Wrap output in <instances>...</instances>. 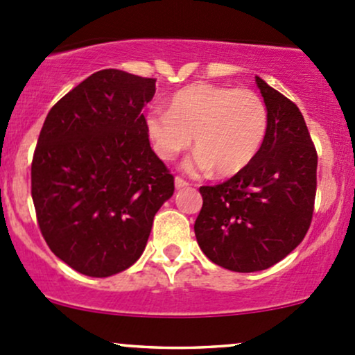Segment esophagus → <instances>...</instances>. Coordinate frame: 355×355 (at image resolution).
I'll list each match as a JSON object with an SVG mask.
<instances>
[{
  "label": "esophagus",
  "instance_id": "esophagus-1",
  "mask_svg": "<svg viewBox=\"0 0 355 355\" xmlns=\"http://www.w3.org/2000/svg\"><path fill=\"white\" fill-rule=\"evenodd\" d=\"M174 186H176V189H182V188H186V186H189V182L184 181L182 178H176L174 179Z\"/></svg>",
  "mask_w": 355,
  "mask_h": 355
}]
</instances>
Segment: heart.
I'll list each match as a JSON object with an SVG mask.
<instances>
[{"instance_id": "heart-1", "label": "heart", "mask_w": 355, "mask_h": 355, "mask_svg": "<svg viewBox=\"0 0 355 355\" xmlns=\"http://www.w3.org/2000/svg\"><path fill=\"white\" fill-rule=\"evenodd\" d=\"M146 129L162 161L176 159L194 137L196 154L188 162L189 169H214L218 176H233L253 161L263 144L268 110L253 90L194 83L171 97L167 112L150 110Z\"/></svg>"}]
</instances>
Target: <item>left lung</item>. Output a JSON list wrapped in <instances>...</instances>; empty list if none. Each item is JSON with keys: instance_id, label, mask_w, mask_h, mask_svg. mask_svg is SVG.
Masks as SVG:
<instances>
[{"instance_id": "1", "label": "left lung", "mask_w": 355, "mask_h": 355, "mask_svg": "<svg viewBox=\"0 0 355 355\" xmlns=\"http://www.w3.org/2000/svg\"><path fill=\"white\" fill-rule=\"evenodd\" d=\"M268 110L260 150L218 186H201L194 223L199 248L231 272L266 270L300 245L317 191V150L298 107L257 77Z\"/></svg>"}]
</instances>
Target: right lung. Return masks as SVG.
Instances as JSON below:
<instances>
[{
  "label": "right lung",
  "mask_w": 355,
  "mask_h": 355,
  "mask_svg": "<svg viewBox=\"0 0 355 355\" xmlns=\"http://www.w3.org/2000/svg\"><path fill=\"white\" fill-rule=\"evenodd\" d=\"M154 94V78L95 71L43 122L31 162L38 226L51 252L87 277L134 265L174 193L142 114Z\"/></svg>",
  "instance_id": "add662e5"
}]
</instances>
